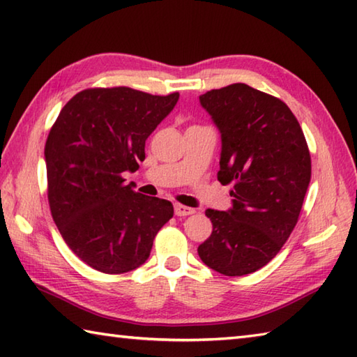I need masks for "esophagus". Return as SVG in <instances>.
I'll list each match as a JSON object with an SVG mask.
<instances>
[{"label":"esophagus","mask_w":357,"mask_h":357,"mask_svg":"<svg viewBox=\"0 0 357 357\" xmlns=\"http://www.w3.org/2000/svg\"><path fill=\"white\" fill-rule=\"evenodd\" d=\"M195 208L187 207L183 204H174V215L176 216H187V215H193Z\"/></svg>","instance_id":"1"}]
</instances>
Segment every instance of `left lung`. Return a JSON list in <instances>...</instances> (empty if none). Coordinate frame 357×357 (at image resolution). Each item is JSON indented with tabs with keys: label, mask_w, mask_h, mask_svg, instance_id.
I'll use <instances>...</instances> for the list:
<instances>
[{
	"label": "left lung",
	"mask_w": 357,
	"mask_h": 357,
	"mask_svg": "<svg viewBox=\"0 0 357 357\" xmlns=\"http://www.w3.org/2000/svg\"><path fill=\"white\" fill-rule=\"evenodd\" d=\"M221 132L218 181L232 184L227 212L207 208L213 230L202 263L222 275L263 268L294 230L311 179L303 131L288 105L244 83L199 96Z\"/></svg>",
	"instance_id": "obj_1"
}]
</instances>
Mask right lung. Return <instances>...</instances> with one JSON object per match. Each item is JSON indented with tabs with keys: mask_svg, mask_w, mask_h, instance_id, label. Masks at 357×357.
Here are the masks:
<instances>
[{
	"mask_svg": "<svg viewBox=\"0 0 357 357\" xmlns=\"http://www.w3.org/2000/svg\"><path fill=\"white\" fill-rule=\"evenodd\" d=\"M178 93L91 88L69 100L45 145L47 199L69 249L88 266L123 274L150 257L173 216L167 199L136 193L122 173L145 159V141L170 114Z\"/></svg>",
	"mask_w": 357,
	"mask_h": 357,
	"instance_id": "right-lung-1",
	"label": "right lung"
}]
</instances>
